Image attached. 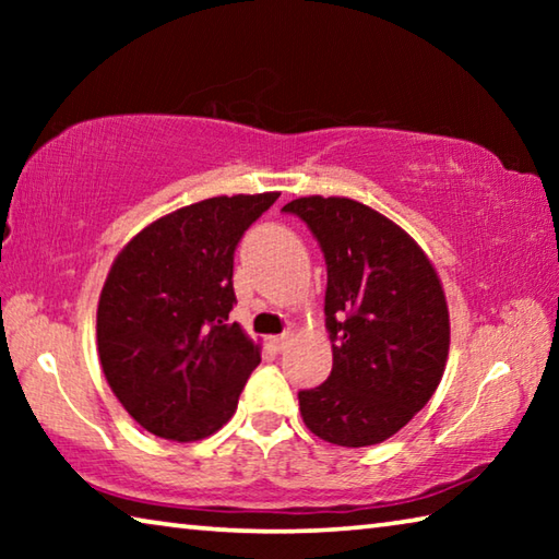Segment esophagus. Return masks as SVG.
Masks as SVG:
<instances>
[{
	"label": "esophagus",
	"mask_w": 559,
	"mask_h": 559,
	"mask_svg": "<svg viewBox=\"0 0 559 559\" xmlns=\"http://www.w3.org/2000/svg\"><path fill=\"white\" fill-rule=\"evenodd\" d=\"M290 340H293L290 333H281V335H276V337H271V347L276 349V353H283V349H286V347L290 345Z\"/></svg>",
	"instance_id": "obj_1"
}]
</instances>
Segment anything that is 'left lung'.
<instances>
[{"label":"left lung","mask_w":559,"mask_h":559,"mask_svg":"<svg viewBox=\"0 0 559 559\" xmlns=\"http://www.w3.org/2000/svg\"><path fill=\"white\" fill-rule=\"evenodd\" d=\"M300 216L328 266L325 328L333 372L298 392L306 427L323 441L382 443L431 400L449 357V308L427 253L380 212L347 197H300Z\"/></svg>","instance_id":"1"}]
</instances>
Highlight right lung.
<instances>
[{
	"instance_id": "add662e5",
	"label": "right lung",
	"mask_w": 559,
	"mask_h": 559,
	"mask_svg": "<svg viewBox=\"0 0 559 559\" xmlns=\"http://www.w3.org/2000/svg\"><path fill=\"white\" fill-rule=\"evenodd\" d=\"M278 192L212 197L132 236L98 300L103 374L140 427L200 441L231 419L261 347L239 323L234 251Z\"/></svg>"
}]
</instances>
